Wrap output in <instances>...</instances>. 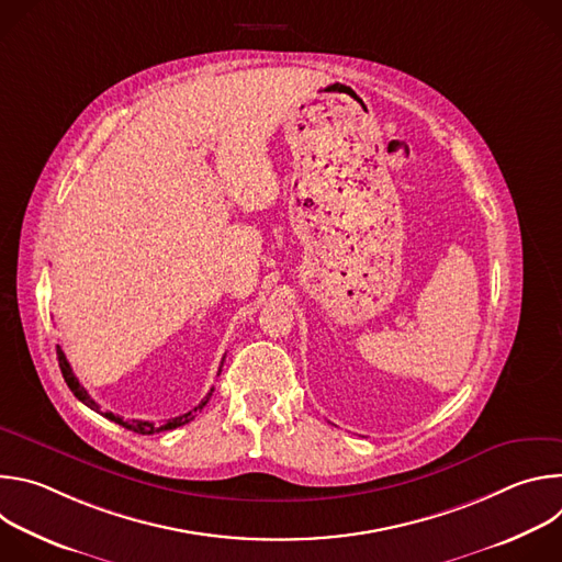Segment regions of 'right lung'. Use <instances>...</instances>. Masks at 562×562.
<instances>
[{"mask_svg": "<svg viewBox=\"0 0 562 562\" xmlns=\"http://www.w3.org/2000/svg\"><path fill=\"white\" fill-rule=\"evenodd\" d=\"M57 360H59V369H61V375H64L68 389L75 393L77 400H82V403H85L87 407H91L93 412L102 414L104 418H109V420L122 425V427L128 429V431L142 434V436H150V434H159V431H169V429H176V427H182V425L191 423V420L195 418V414L206 407L209 397H211V393H213V389H211L198 407H193L191 412H187V414H182V416H176V418H171V420H167V423H162V425H155V423H148V420H122L120 416H115V414H111V412H100V405L95 403V400L87 393V389H85L82 384H79V380L75 378V373H72V369H70V364H68V360H66V356H64V351H61L59 345H57Z\"/></svg>", "mask_w": 562, "mask_h": 562, "instance_id": "right-lung-1", "label": "right lung"}]
</instances>
